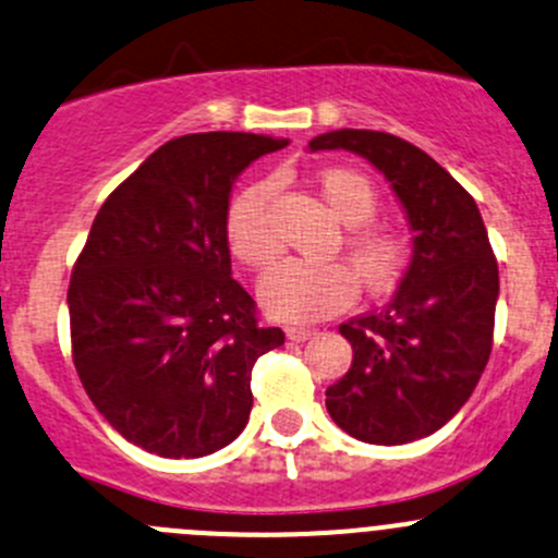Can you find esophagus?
<instances>
[{"instance_id": "esophagus-1", "label": "esophagus", "mask_w": 558, "mask_h": 558, "mask_svg": "<svg viewBox=\"0 0 558 558\" xmlns=\"http://www.w3.org/2000/svg\"><path fill=\"white\" fill-rule=\"evenodd\" d=\"M315 328H306V326H290L288 328V339H293V342H306V339L315 337Z\"/></svg>"}]
</instances>
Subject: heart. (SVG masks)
<instances>
[{
	"instance_id": "b5f03b06",
	"label": "heart",
	"mask_w": 558,
	"mask_h": 558,
	"mask_svg": "<svg viewBox=\"0 0 558 558\" xmlns=\"http://www.w3.org/2000/svg\"><path fill=\"white\" fill-rule=\"evenodd\" d=\"M317 189L344 230L342 243L350 265L342 259L310 263L290 259L270 270L259 284L263 306L284 323H312L348 310L359 293V282L380 299L400 288L413 257V243L402 227L373 221L380 196L367 174L348 167H326L317 172ZM270 183L246 185L225 210V238L232 257L252 270H265L282 254V241L270 221ZM360 279L355 280L354 276Z\"/></svg>"
}]
</instances>
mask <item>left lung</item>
<instances>
[{"label": "left lung", "mask_w": 558, "mask_h": 558, "mask_svg": "<svg viewBox=\"0 0 558 558\" xmlns=\"http://www.w3.org/2000/svg\"><path fill=\"white\" fill-rule=\"evenodd\" d=\"M310 147L350 150L375 163L416 232L395 299L339 326L353 344V364L326 389V408L359 441H416L465 405L490 359L498 263L485 221L474 196L400 136L342 129Z\"/></svg>", "instance_id": "obj_1"}]
</instances>
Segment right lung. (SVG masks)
Returning <instances> with one entry per match:
<instances>
[{"label": "right lung", "mask_w": 558, "mask_h": 558, "mask_svg": "<svg viewBox=\"0 0 558 558\" xmlns=\"http://www.w3.org/2000/svg\"><path fill=\"white\" fill-rule=\"evenodd\" d=\"M284 140L235 131L158 147L100 205L68 288L78 380L145 452L203 458L252 411V367L284 344L232 279L225 210L238 174Z\"/></svg>", "instance_id": "obj_1"}]
</instances>
